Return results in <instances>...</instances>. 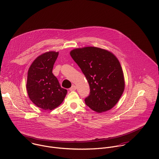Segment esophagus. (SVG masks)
Segmentation results:
<instances>
[{"label": "esophagus", "mask_w": 159, "mask_h": 159, "mask_svg": "<svg viewBox=\"0 0 159 159\" xmlns=\"http://www.w3.org/2000/svg\"><path fill=\"white\" fill-rule=\"evenodd\" d=\"M76 90V86L73 85L70 88V91H74V90Z\"/></svg>", "instance_id": "obj_1"}]
</instances>
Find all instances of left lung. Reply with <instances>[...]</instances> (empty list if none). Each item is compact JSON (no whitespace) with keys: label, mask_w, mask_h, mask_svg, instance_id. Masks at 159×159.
<instances>
[{"label":"left lung","mask_w":159,"mask_h":159,"mask_svg":"<svg viewBox=\"0 0 159 159\" xmlns=\"http://www.w3.org/2000/svg\"><path fill=\"white\" fill-rule=\"evenodd\" d=\"M70 54L90 86L86 105L97 112L112 109L119 101L125 85L117 57L108 50L94 47L75 48Z\"/></svg>","instance_id":"left-lung-1"}]
</instances>
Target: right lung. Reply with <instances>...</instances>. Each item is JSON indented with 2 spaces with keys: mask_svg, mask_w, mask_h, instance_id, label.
Masks as SVG:
<instances>
[{
  "mask_svg": "<svg viewBox=\"0 0 159 159\" xmlns=\"http://www.w3.org/2000/svg\"><path fill=\"white\" fill-rule=\"evenodd\" d=\"M58 56V52L54 51L44 53L33 61L28 70V96L37 107L44 110H52L59 106L67 93L52 73Z\"/></svg>",
  "mask_w": 159,
  "mask_h": 159,
  "instance_id": "add662e5",
  "label": "right lung"
}]
</instances>
